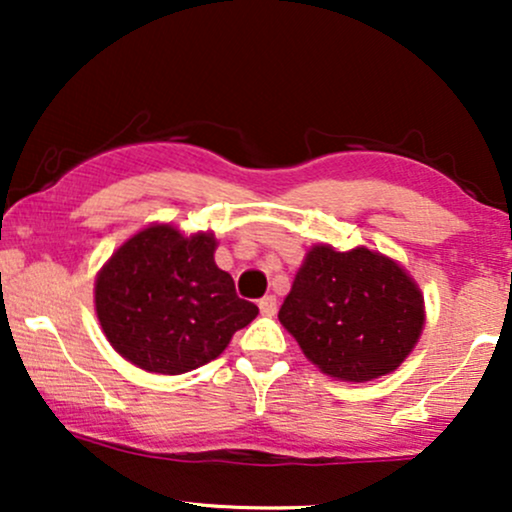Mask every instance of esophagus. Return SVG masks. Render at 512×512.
I'll return each mask as SVG.
<instances>
[{
	"mask_svg": "<svg viewBox=\"0 0 512 512\" xmlns=\"http://www.w3.org/2000/svg\"><path fill=\"white\" fill-rule=\"evenodd\" d=\"M260 313L262 315H274L276 313V296H264L260 298Z\"/></svg>",
	"mask_w": 512,
	"mask_h": 512,
	"instance_id": "1",
	"label": "esophagus"
}]
</instances>
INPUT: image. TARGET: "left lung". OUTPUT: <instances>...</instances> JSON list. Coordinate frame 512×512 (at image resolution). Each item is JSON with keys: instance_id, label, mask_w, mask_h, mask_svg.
I'll return each mask as SVG.
<instances>
[{"instance_id": "1", "label": "left lung", "mask_w": 512, "mask_h": 512, "mask_svg": "<svg viewBox=\"0 0 512 512\" xmlns=\"http://www.w3.org/2000/svg\"><path fill=\"white\" fill-rule=\"evenodd\" d=\"M308 361L322 373L366 383L402 366L424 330V296L390 257L315 245L279 310Z\"/></svg>"}]
</instances>
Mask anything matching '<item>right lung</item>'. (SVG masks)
<instances>
[{
    "mask_svg": "<svg viewBox=\"0 0 512 512\" xmlns=\"http://www.w3.org/2000/svg\"><path fill=\"white\" fill-rule=\"evenodd\" d=\"M214 233L170 223L134 233L96 276V315L113 349L137 368L180 375L214 361L255 320L231 274L214 262Z\"/></svg>",
    "mask_w": 512,
    "mask_h": 512,
    "instance_id": "right-lung-1",
    "label": "right lung"
}]
</instances>
